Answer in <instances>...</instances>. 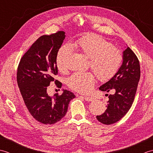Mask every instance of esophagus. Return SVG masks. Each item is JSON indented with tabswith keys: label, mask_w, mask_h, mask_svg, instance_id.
Segmentation results:
<instances>
[{
	"label": "esophagus",
	"mask_w": 153,
	"mask_h": 153,
	"mask_svg": "<svg viewBox=\"0 0 153 153\" xmlns=\"http://www.w3.org/2000/svg\"><path fill=\"white\" fill-rule=\"evenodd\" d=\"M83 98L86 100V101H88V102L92 101V100H93V99H94L93 97H84Z\"/></svg>",
	"instance_id": "esophagus-1"
}]
</instances>
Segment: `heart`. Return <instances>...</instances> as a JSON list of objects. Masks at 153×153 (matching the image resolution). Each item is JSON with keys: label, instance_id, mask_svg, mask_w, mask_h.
Returning <instances> with one entry per match:
<instances>
[{"label": "heart", "instance_id": "obj_1", "mask_svg": "<svg viewBox=\"0 0 153 153\" xmlns=\"http://www.w3.org/2000/svg\"><path fill=\"white\" fill-rule=\"evenodd\" d=\"M72 48L90 59V65L98 78L106 82L114 76L122 61V54L118 48L102 37L88 34L74 41L71 45H65L60 48L56 55V66L60 71L65 70V59ZM95 83V76L91 71H78L68 78V85L81 93H89Z\"/></svg>", "mask_w": 153, "mask_h": 153}]
</instances>
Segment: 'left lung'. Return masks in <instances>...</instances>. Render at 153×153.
Instances as JSON below:
<instances>
[{
    "label": "left lung",
    "instance_id": "left-lung-1",
    "mask_svg": "<svg viewBox=\"0 0 153 153\" xmlns=\"http://www.w3.org/2000/svg\"><path fill=\"white\" fill-rule=\"evenodd\" d=\"M122 64L108 82L99 87L102 91L114 93L108 96L106 110L97 116L103 124H112L121 120L131 108L140 79V65L137 57L129 47L122 53ZM107 95V94H106Z\"/></svg>",
    "mask_w": 153,
    "mask_h": 153
}]
</instances>
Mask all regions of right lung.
Returning a JSON list of instances; mask_svg holds the SVG:
<instances>
[{
    "label": "right lung",
    "mask_w": 153,
    "mask_h": 153,
    "mask_svg": "<svg viewBox=\"0 0 153 153\" xmlns=\"http://www.w3.org/2000/svg\"><path fill=\"white\" fill-rule=\"evenodd\" d=\"M66 37L64 31L43 35L21 58L17 82L25 106L33 118L44 124H54L63 118L75 95L63 89L61 95H48L47 90L58 74L56 59ZM58 88L62 83L55 81Z\"/></svg>",
    "instance_id": "right-lung-1"
}]
</instances>
